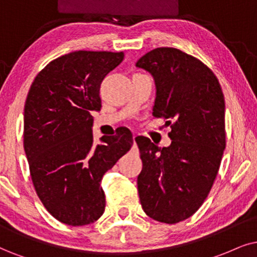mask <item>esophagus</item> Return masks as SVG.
<instances>
[{"mask_svg":"<svg viewBox=\"0 0 257 257\" xmlns=\"http://www.w3.org/2000/svg\"><path fill=\"white\" fill-rule=\"evenodd\" d=\"M133 141H134V145L136 144V135L133 136Z\"/></svg>","mask_w":257,"mask_h":257,"instance_id":"esophagus-1","label":"esophagus"}]
</instances>
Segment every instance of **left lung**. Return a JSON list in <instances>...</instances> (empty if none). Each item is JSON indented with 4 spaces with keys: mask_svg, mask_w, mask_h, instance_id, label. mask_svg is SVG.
Wrapping results in <instances>:
<instances>
[{
    "mask_svg": "<svg viewBox=\"0 0 257 257\" xmlns=\"http://www.w3.org/2000/svg\"><path fill=\"white\" fill-rule=\"evenodd\" d=\"M154 78L153 116L171 125L168 147L138 136L142 160L138 188L142 209L158 222L174 224L206 199L225 148V102L205 64L172 47L155 48L136 63Z\"/></svg>",
    "mask_w": 257,
    "mask_h": 257,
    "instance_id": "obj_1",
    "label": "left lung"
}]
</instances>
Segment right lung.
<instances>
[{
  "label": "right lung",
  "mask_w": 257,
  "mask_h": 257,
  "mask_svg": "<svg viewBox=\"0 0 257 257\" xmlns=\"http://www.w3.org/2000/svg\"><path fill=\"white\" fill-rule=\"evenodd\" d=\"M123 52L76 51L45 66L27 95L24 147L38 197L67 225L93 223L103 215V175L133 145L131 131L93 144L91 111H99L100 84L122 63Z\"/></svg>",
  "instance_id": "add662e5"
}]
</instances>
